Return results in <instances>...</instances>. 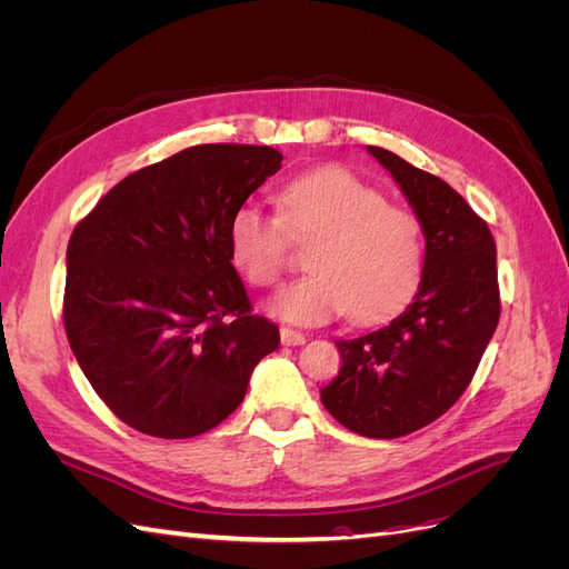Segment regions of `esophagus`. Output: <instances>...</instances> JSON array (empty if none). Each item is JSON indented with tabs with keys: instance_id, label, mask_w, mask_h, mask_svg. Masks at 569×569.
Wrapping results in <instances>:
<instances>
[{
	"instance_id": "esophagus-1",
	"label": "esophagus",
	"mask_w": 569,
	"mask_h": 569,
	"mask_svg": "<svg viewBox=\"0 0 569 569\" xmlns=\"http://www.w3.org/2000/svg\"><path fill=\"white\" fill-rule=\"evenodd\" d=\"M280 339L284 347H301V343H306V335L299 330H291V327H282Z\"/></svg>"
}]
</instances>
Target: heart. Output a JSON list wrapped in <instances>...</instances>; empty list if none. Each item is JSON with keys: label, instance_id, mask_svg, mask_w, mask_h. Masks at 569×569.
I'll list each match as a JSON object with an SVG mask.
<instances>
[{"label": "heart", "instance_id": "heart-1", "mask_svg": "<svg viewBox=\"0 0 569 569\" xmlns=\"http://www.w3.org/2000/svg\"><path fill=\"white\" fill-rule=\"evenodd\" d=\"M291 239L313 244V272L282 287L268 311L284 322L322 325L347 313L358 322L391 316L418 289L425 266L420 218L387 203L380 189L347 168H320L287 182L278 213L244 203L230 220L237 268L256 287L278 284Z\"/></svg>", "mask_w": 569, "mask_h": 569}]
</instances>
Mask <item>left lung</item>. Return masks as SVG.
Wrapping results in <instances>:
<instances>
[{
	"instance_id": "left-lung-1",
	"label": "left lung",
	"mask_w": 569,
	"mask_h": 569,
	"mask_svg": "<svg viewBox=\"0 0 569 569\" xmlns=\"http://www.w3.org/2000/svg\"><path fill=\"white\" fill-rule=\"evenodd\" d=\"M420 218L425 266L401 316L356 339H337L341 370L320 389L330 416L351 432L396 439L435 422L472 382L491 341L498 299L496 244L451 184L382 147H368Z\"/></svg>"
}]
</instances>
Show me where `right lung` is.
<instances>
[{"instance_id":"obj_1","label":"right lung","mask_w":569,"mask_h":569,"mask_svg":"<svg viewBox=\"0 0 569 569\" xmlns=\"http://www.w3.org/2000/svg\"><path fill=\"white\" fill-rule=\"evenodd\" d=\"M280 166L272 147H189L120 180L76 226L66 337L99 399L137 432H209L278 349V325L251 313L232 266L230 220Z\"/></svg>"}]
</instances>
